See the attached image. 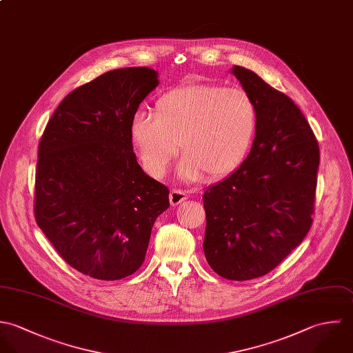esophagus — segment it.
<instances>
[{
	"mask_svg": "<svg viewBox=\"0 0 353 353\" xmlns=\"http://www.w3.org/2000/svg\"><path fill=\"white\" fill-rule=\"evenodd\" d=\"M188 198V195L185 192H183L181 190H172L169 194V201L172 206H177L179 203L184 202Z\"/></svg>",
	"mask_w": 353,
	"mask_h": 353,
	"instance_id": "obj_1",
	"label": "esophagus"
}]
</instances>
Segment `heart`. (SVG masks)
<instances>
[{"label": "heart", "instance_id": "1", "mask_svg": "<svg viewBox=\"0 0 353 353\" xmlns=\"http://www.w3.org/2000/svg\"><path fill=\"white\" fill-rule=\"evenodd\" d=\"M155 112H137L130 128L141 168L155 179L165 176L180 141L185 154L180 165L184 180L229 176L245 159L259 123L252 94L219 83L176 87L157 99Z\"/></svg>", "mask_w": 353, "mask_h": 353}]
</instances>
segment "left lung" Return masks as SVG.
Masks as SVG:
<instances>
[{
  "mask_svg": "<svg viewBox=\"0 0 353 353\" xmlns=\"http://www.w3.org/2000/svg\"><path fill=\"white\" fill-rule=\"evenodd\" d=\"M258 102L251 151L203 195V250L212 270L245 281L276 269L312 225L319 144L294 102L255 72L233 68Z\"/></svg>",
  "mask_w": 353,
  "mask_h": 353,
  "instance_id": "1",
  "label": "left lung"
}]
</instances>
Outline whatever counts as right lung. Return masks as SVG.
Segmentation results:
<instances>
[{
	"label": "right lung",
	"instance_id": "obj_1",
	"mask_svg": "<svg viewBox=\"0 0 353 353\" xmlns=\"http://www.w3.org/2000/svg\"><path fill=\"white\" fill-rule=\"evenodd\" d=\"M157 85L145 67L106 72L61 101L39 141L35 221L71 268L97 280L134 274L169 208L168 187L143 172L130 130Z\"/></svg>",
	"mask_w": 353,
	"mask_h": 353
}]
</instances>
